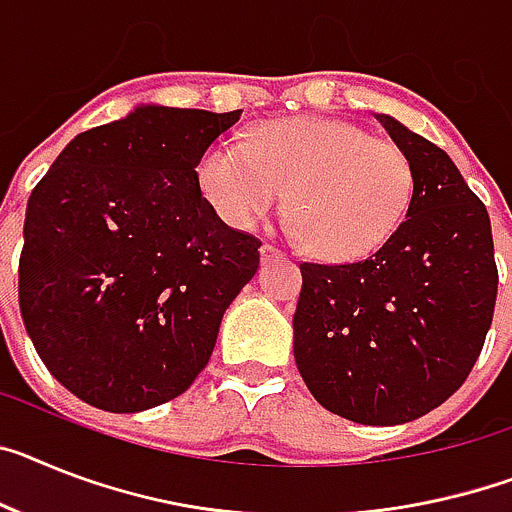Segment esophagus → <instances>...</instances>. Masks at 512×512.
I'll use <instances>...</instances> for the list:
<instances>
[{"label": "esophagus", "instance_id": "1", "mask_svg": "<svg viewBox=\"0 0 512 512\" xmlns=\"http://www.w3.org/2000/svg\"><path fill=\"white\" fill-rule=\"evenodd\" d=\"M260 257H263V263H273V260H281V257H286V255H283V252L276 247V244L265 242L263 247H260Z\"/></svg>", "mask_w": 512, "mask_h": 512}]
</instances>
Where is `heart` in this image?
<instances>
[{
  "mask_svg": "<svg viewBox=\"0 0 512 512\" xmlns=\"http://www.w3.org/2000/svg\"><path fill=\"white\" fill-rule=\"evenodd\" d=\"M200 192L223 221L249 231L283 208L325 260H362L403 223L414 200L409 156L341 119L265 122L244 145L213 143L197 163Z\"/></svg>",
  "mask_w": 512,
  "mask_h": 512,
  "instance_id": "1",
  "label": "heart"
}]
</instances>
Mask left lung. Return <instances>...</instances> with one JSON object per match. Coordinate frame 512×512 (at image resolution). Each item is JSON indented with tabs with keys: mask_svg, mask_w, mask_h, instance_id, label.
<instances>
[{
	"mask_svg": "<svg viewBox=\"0 0 512 512\" xmlns=\"http://www.w3.org/2000/svg\"><path fill=\"white\" fill-rule=\"evenodd\" d=\"M414 169L406 221L359 263H302L294 356L315 401L359 424L429 414L466 382L497 299L484 203L442 148L380 114Z\"/></svg>",
	"mask_w": 512,
	"mask_h": 512,
	"instance_id": "left-lung-1",
	"label": "left lung"
}]
</instances>
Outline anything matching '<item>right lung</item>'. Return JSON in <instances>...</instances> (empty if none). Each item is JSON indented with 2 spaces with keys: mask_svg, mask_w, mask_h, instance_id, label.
Instances as JSON below:
<instances>
[{
  "mask_svg": "<svg viewBox=\"0 0 512 512\" xmlns=\"http://www.w3.org/2000/svg\"><path fill=\"white\" fill-rule=\"evenodd\" d=\"M242 111L140 106L72 140L30 192L17 294L41 362L80 401L135 414L190 388L260 239L218 218L197 163Z\"/></svg>",
  "mask_w": 512,
  "mask_h": 512,
  "instance_id": "add662e5",
  "label": "right lung"
}]
</instances>
